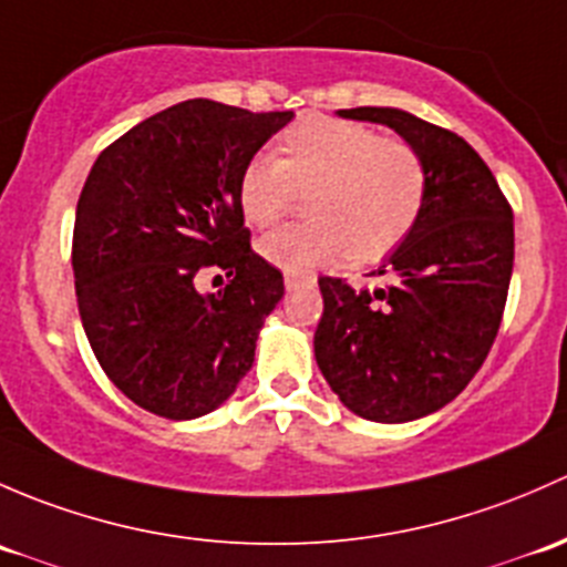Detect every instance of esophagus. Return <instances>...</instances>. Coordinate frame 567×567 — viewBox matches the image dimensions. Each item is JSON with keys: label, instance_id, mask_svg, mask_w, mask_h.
I'll use <instances>...</instances> for the list:
<instances>
[{"label": "esophagus", "instance_id": "34e87169", "mask_svg": "<svg viewBox=\"0 0 567 567\" xmlns=\"http://www.w3.org/2000/svg\"><path fill=\"white\" fill-rule=\"evenodd\" d=\"M284 284L286 289H300V286H313L317 284V276H311V272H295V270H286L284 272Z\"/></svg>", "mask_w": 567, "mask_h": 567}]
</instances>
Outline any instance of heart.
<instances>
[{
  "label": "heart",
  "mask_w": 567,
  "mask_h": 567,
  "mask_svg": "<svg viewBox=\"0 0 567 567\" xmlns=\"http://www.w3.org/2000/svg\"><path fill=\"white\" fill-rule=\"evenodd\" d=\"M278 157L261 153L243 166L237 204L250 226L278 224L306 198L311 220L259 240L261 259L281 270L311 272L343 259L377 261L410 237L429 196L425 163L404 138L369 125L306 116L278 138Z\"/></svg>",
  "instance_id": "heart-1"
}]
</instances>
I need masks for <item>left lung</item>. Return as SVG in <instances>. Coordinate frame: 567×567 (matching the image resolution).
<instances>
[{"label": "left lung", "mask_w": 567, "mask_h": 567, "mask_svg": "<svg viewBox=\"0 0 567 567\" xmlns=\"http://www.w3.org/2000/svg\"><path fill=\"white\" fill-rule=\"evenodd\" d=\"M388 125L429 174L423 215L371 276L377 289L319 278L317 365L349 412L410 423L451 404L497 338L513 272V209L492 168L456 136L401 109H341Z\"/></svg>", "instance_id": "8db88e82"}]
</instances>
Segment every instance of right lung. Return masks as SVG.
<instances>
[{"instance_id":"right-lung-1","label":"right lung","mask_w":567,"mask_h":567,"mask_svg":"<svg viewBox=\"0 0 567 567\" xmlns=\"http://www.w3.org/2000/svg\"><path fill=\"white\" fill-rule=\"evenodd\" d=\"M291 116L196 97L97 155L75 207V297L97 363L142 410L202 417L254 365L284 276L250 250L237 179ZM204 266L230 284L202 296Z\"/></svg>"}]
</instances>
